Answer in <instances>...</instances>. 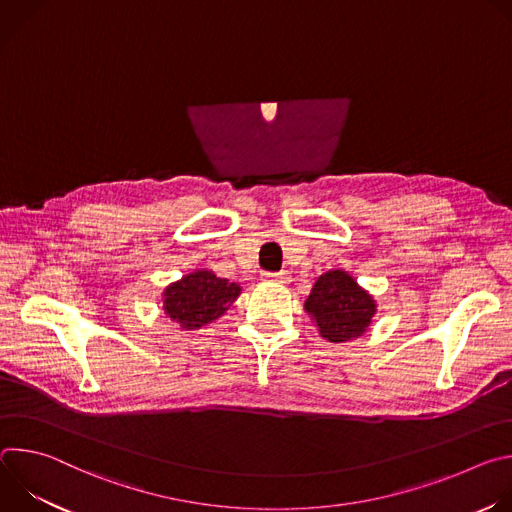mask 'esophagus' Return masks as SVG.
<instances>
[{
    "label": "esophagus",
    "mask_w": 512,
    "mask_h": 512,
    "mask_svg": "<svg viewBox=\"0 0 512 512\" xmlns=\"http://www.w3.org/2000/svg\"><path fill=\"white\" fill-rule=\"evenodd\" d=\"M263 279L273 281V283H287L289 273L287 271H267V273H263Z\"/></svg>",
    "instance_id": "34e87169"
}]
</instances>
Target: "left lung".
I'll use <instances>...</instances> for the list:
<instances>
[{"label": "left lung", "instance_id": "left-lung-1", "mask_svg": "<svg viewBox=\"0 0 512 512\" xmlns=\"http://www.w3.org/2000/svg\"><path fill=\"white\" fill-rule=\"evenodd\" d=\"M306 310L314 316L326 340L346 342L369 328L375 302L346 271L336 269L316 281L306 300Z\"/></svg>", "mask_w": 512, "mask_h": 512}]
</instances>
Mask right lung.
I'll return each mask as SVG.
<instances>
[{
  "instance_id": "right-lung-1",
  "label": "right lung",
  "mask_w": 512,
  "mask_h": 512,
  "mask_svg": "<svg viewBox=\"0 0 512 512\" xmlns=\"http://www.w3.org/2000/svg\"><path fill=\"white\" fill-rule=\"evenodd\" d=\"M239 291L241 287L225 277L194 271L166 289L164 310L182 328L194 330L223 316L227 306L237 300Z\"/></svg>"
}]
</instances>
